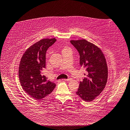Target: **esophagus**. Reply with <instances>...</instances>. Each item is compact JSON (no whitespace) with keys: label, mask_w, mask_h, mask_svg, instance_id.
<instances>
[{"label":"esophagus","mask_w":130,"mask_h":130,"mask_svg":"<svg viewBox=\"0 0 130 130\" xmlns=\"http://www.w3.org/2000/svg\"><path fill=\"white\" fill-rule=\"evenodd\" d=\"M63 80H64L65 81H71L72 80V78H69L67 79H63Z\"/></svg>","instance_id":"34e87169"}]
</instances>
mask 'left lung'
<instances>
[{
  "instance_id": "left-lung-1",
  "label": "left lung",
  "mask_w": 130,
  "mask_h": 130,
  "mask_svg": "<svg viewBox=\"0 0 130 130\" xmlns=\"http://www.w3.org/2000/svg\"><path fill=\"white\" fill-rule=\"evenodd\" d=\"M71 43L80 55V66L86 69V77L80 82L76 93L82 99L90 102L105 88L108 77V68L101 50L87 40H71Z\"/></svg>"
}]
</instances>
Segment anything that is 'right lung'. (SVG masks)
Returning a JSON list of instances; mask_svg holds the SVG:
<instances>
[{
  "mask_svg": "<svg viewBox=\"0 0 130 130\" xmlns=\"http://www.w3.org/2000/svg\"><path fill=\"white\" fill-rule=\"evenodd\" d=\"M56 41L55 38L42 39L28 48L21 58L19 71L20 83L25 92L35 99L46 97L56 87L42 74L47 50Z\"/></svg>",
  "mask_w": 130,
  "mask_h": 130,
  "instance_id": "add662e5",
  "label": "right lung"
}]
</instances>
